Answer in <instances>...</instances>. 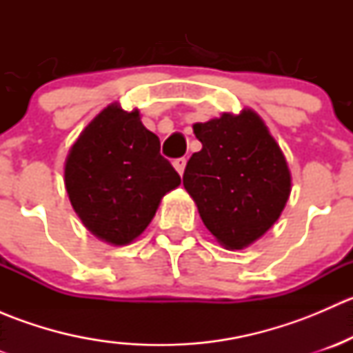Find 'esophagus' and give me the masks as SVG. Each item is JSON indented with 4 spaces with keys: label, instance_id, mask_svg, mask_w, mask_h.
<instances>
[{
    "label": "esophagus",
    "instance_id": "1",
    "mask_svg": "<svg viewBox=\"0 0 353 353\" xmlns=\"http://www.w3.org/2000/svg\"><path fill=\"white\" fill-rule=\"evenodd\" d=\"M172 163H174V169L179 172V176H183L184 169H186V159H184V157L183 159H176Z\"/></svg>",
    "mask_w": 353,
    "mask_h": 353
}]
</instances>
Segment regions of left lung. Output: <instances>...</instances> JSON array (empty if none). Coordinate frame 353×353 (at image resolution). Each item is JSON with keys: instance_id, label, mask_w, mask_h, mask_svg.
<instances>
[{"instance_id": "1", "label": "left lung", "mask_w": 353, "mask_h": 353, "mask_svg": "<svg viewBox=\"0 0 353 353\" xmlns=\"http://www.w3.org/2000/svg\"><path fill=\"white\" fill-rule=\"evenodd\" d=\"M201 150L183 184L206 229L225 249H244L280 219L292 191L282 148L252 109L193 124Z\"/></svg>"}]
</instances>
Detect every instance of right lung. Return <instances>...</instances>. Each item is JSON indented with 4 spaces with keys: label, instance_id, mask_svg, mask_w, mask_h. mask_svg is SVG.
I'll return each instance as SVG.
<instances>
[{
    "label": "right lung",
    "instance_id": "obj_1",
    "mask_svg": "<svg viewBox=\"0 0 353 353\" xmlns=\"http://www.w3.org/2000/svg\"><path fill=\"white\" fill-rule=\"evenodd\" d=\"M181 184L160 155L140 110L117 102L87 124L68 152L65 188L81 223L104 243L126 245L143 234L160 199Z\"/></svg>",
    "mask_w": 353,
    "mask_h": 353
}]
</instances>
